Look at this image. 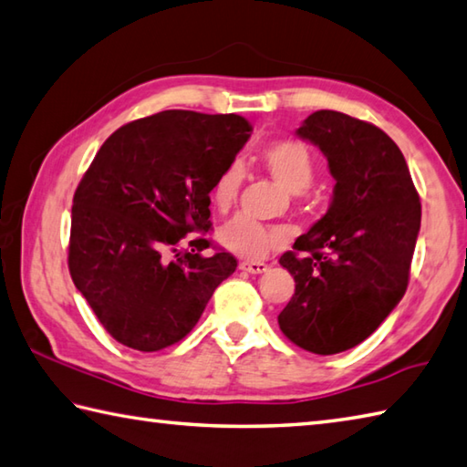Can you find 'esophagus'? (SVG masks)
I'll list each match as a JSON object with an SVG mask.
<instances>
[{
	"mask_svg": "<svg viewBox=\"0 0 467 467\" xmlns=\"http://www.w3.org/2000/svg\"><path fill=\"white\" fill-rule=\"evenodd\" d=\"M270 266L264 262H242L240 264V270L244 272H250V275H262V272H266Z\"/></svg>",
	"mask_w": 467,
	"mask_h": 467,
	"instance_id": "1",
	"label": "esophagus"
}]
</instances>
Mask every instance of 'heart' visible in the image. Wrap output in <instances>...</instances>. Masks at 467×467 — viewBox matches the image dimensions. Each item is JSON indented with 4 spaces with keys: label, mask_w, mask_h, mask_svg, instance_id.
I'll return each instance as SVG.
<instances>
[{
    "label": "heart",
    "mask_w": 467,
    "mask_h": 467,
    "mask_svg": "<svg viewBox=\"0 0 467 467\" xmlns=\"http://www.w3.org/2000/svg\"><path fill=\"white\" fill-rule=\"evenodd\" d=\"M260 164L280 187L288 192H295V195L309 189V184L313 182V156L309 148L296 142V140H276V142L268 144L260 154ZM242 179V166L234 162L225 166L223 172L213 182L211 201H213V207L219 213H227L235 203ZM286 237V232L280 230V227H264L245 215L234 217L232 222L219 227L217 232V242L227 252L250 262L268 258L270 252L283 248Z\"/></svg>",
    "instance_id": "b5f03b06"
}]
</instances>
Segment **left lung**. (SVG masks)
Here are the masks:
<instances>
[{
  "mask_svg": "<svg viewBox=\"0 0 467 467\" xmlns=\"http://www.w3.org/2000/svg\"><path fill=\"white\" fill-rule=\"evenodd\" d=\"M296 136L327 158V213L280 256L295 295L278 315L285 336L319 356L356 348L380 327L409 285L420 201L400 148L368 121L321 109Z\"/></svg>",
  "mask_w": 467,
  "mask_h": 467,
  "instance_id": "left-lung-1",
  "label": "left lung"
}]
</instances>
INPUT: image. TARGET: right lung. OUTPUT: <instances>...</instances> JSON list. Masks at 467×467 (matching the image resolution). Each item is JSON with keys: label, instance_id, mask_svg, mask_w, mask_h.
I'll return each instance as SVG.
<instances>
[{"label": "right lung", "instance_id": "add662e5", "mask_svg": "<svg viewBox=\"0 0 467 467\" xmlns=\"http://www.w3.org/2000/svg\"><path fill=\"white\" fill-rule=\"evenodd\" d=\"M252 134L227 113L171 109L105 140L78 182L70 217L68 270L109 336L138 351L181 341L213 290L235 272L230 252L203 256L209 192Z\"/></svg>", "mask_w": 467, "mask_h": 467}]
</instances>
